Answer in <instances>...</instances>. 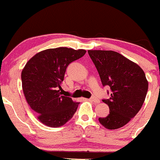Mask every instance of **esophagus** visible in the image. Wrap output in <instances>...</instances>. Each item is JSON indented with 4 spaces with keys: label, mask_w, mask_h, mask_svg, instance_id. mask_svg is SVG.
<instances>
[{
    "label": "esophagus",
    "mask_w": 160,
    "mask_h": 160,
    "mask_svg": "<svg viewBox=\"0 0 160 160\" xmlns=\"http://www.w3.org/2000/svg\"><path fill=\"white\" fill-rule=\"evenodd\" d=\"M89 100H90V101L93 102V103H100L99 99H98V98H95V97H94V96L91 97V98L89 99Z\"/></svg>",
    "instance_id": "34e87169"
}]
</instances>
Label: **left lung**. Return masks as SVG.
Returning a JSON list of instances; mask_svg holds the SVG:
<instances>
[{"label": "left lung", "instance_id": "obj_1", "mask_svg": "<svg viewBox=\"0 0 160 160\" xmlns=\"http://www.w3.org/2000/svg\"><path fill=\"white\" fill-rule=\"evenodd\" d=\"M102 85L110 88V98L103 99L109 114L99 118L102 125L117 129L126 125L142 107L148 90L144 72L139 66L112 51H88ZM109 94V91H107Z\"/></svg>", "mask_w": 160, "mask_h": 160}]
</instances>
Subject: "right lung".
<instances>
[{"mask_svg": "<svg viewBox=\"0 0 160 160\" xmlns=\"http://www.w3.org/2000/svg\"><path fill=\"white\" fill-rule=\"evenodd\" d=\"M85 50L68 48L48 49L27 62L22 71L23 93L41 123L60 127L72 119L79 103L63 96L61 84L67 66L85 54Z\"/></svg>", "mask_w": 160, "mask_h": 160, "instance_id": "obj_1", "label": "right lung"}]
</instances>
